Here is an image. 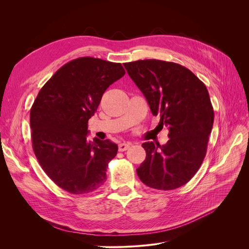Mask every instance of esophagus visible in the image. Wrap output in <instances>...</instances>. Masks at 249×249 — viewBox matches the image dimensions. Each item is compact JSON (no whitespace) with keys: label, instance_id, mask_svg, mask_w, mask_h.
<instances>
[{"label":"esophagus","instance_id":"esophagus-1","mask_svg":"<svg viewBox=\"0 0 249 249\" xmlns=\"http://www.w3.org/2000/svg\"><path fill=\"white\" fill-rule=\"evenodd\" d=\"M130 146H131V143H120L119 145H118V149H119V151H125L127 150Z\"/></svg>","mask_w":249,"mask_h":249}]
</instances>
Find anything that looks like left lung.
Returning a JSON list of instances; mask_svg holds the SVG:
<instances>
[{"mask_svg": "<svg viewBox=\"0 0 249 249\" xmlns=\"http://www.w3.org/2000/svg\"><path fill=\"white\" fill-rule=\"evenodd\" d=\"M132 81L147 100L151 113L168 127L164 145L144 142L145 160L136 169L146 186L175 190L200 168L207 152L214 110L205 84L175 62L144 59L124 63Z\"/></svg>", "mask_w": 249, "mask_h": 249, "instance_id": "1", "label": "left lung"}]
</instances>
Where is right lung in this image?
Here are the masks:
<instances>
[{"label":"right lung","mask_w":249,"mask_h":249,"mask_svg":"<svg viewBox=\"0 0 249 249\" xmlns=\"http://www.w3.org/2000/svg\"><path fill=\"white\" fill-rule=\"evenodd\" d=\"M124 74L121 63L78 57L39 90L30 110L32 147L45 174L62 190L84 195L106 181L118 146L108 139L89 142L88 121L105 90Z\"/></svg>","instance_id":"obj_1"}]
</instances>
